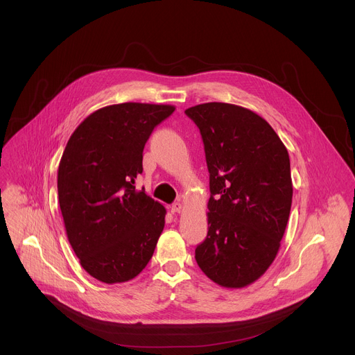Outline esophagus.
I'll return each instance as SVG.
<instances>
[{
  "instance_id": "obj_1",
  "label": "esophagus",
  "mask_w": 355,
  "mask_h": 355,
  "mask_svg": "<svg viewBox=\"0 0 355 355\" xmlns=\"http://www.w3.org/2000/svg\"><path fill=\"white\" fill-rule=\"evenodd\" d=\"M170 211H171L173 214H178V212L182 211V205L180 204V202H175V204H173V205L170 207Z\"/></svg>"
}]
</instances>
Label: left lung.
<instances>
[{
	"label": "left lung",
	"mask_w": 355,
	"mask_h": 355,
	"mask_svg": "<svg viewBox=\"0 0 355 355\" xmlns=\"http://www.w3.org/2000/svg\"><path fill=\"white\" fill-rule=\"evenodd\" d=\"M185 114L199 128L209 171L208 234L195 250L204 274L225 288H244L272 264L292 205L288 150L247 108L207 103Z\"/></svg>",
	"instance_id": "1"
}]
</instances>
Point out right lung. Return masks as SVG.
I'll return each mask as SVG.
<instances>
[{"label": "right lung", "mask_w": 355, "mask_h": 355, "mask_svg": "<svg viewBox=\"0 0 355 355\" xmlns=\"http://www.w3.org/2000/svg\"><path fill=\"white\" fill-rule=\"evenodd\" d=\"M174 111L140 103L104 107L67 141L58 171L60 211L81 267L101 282L130 281L153 256L167 212L135 180L147 139Z\"/></svg>", "instance_id": "add662e5"}]
</instances>
